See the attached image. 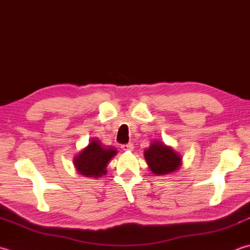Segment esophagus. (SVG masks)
Here are the masks:
<instances>
[{
	"label": "esophagus",
	"mask_w": 250,
	"mask_h": 250,
	"mask_svg": "<svg viewBox=\"0 0 250 250\" xmlns=\"http://www.w3.org/2000/svg\"><path fill=\"white\" fill-rule=\"evenodd\" d=\"M121 148H122V150H125V151H132V150H133V148H134V145L132 144V143H129V144L122 145Z\"/></svg>",
	"instance_id": "34e87169"
}]
</instances>
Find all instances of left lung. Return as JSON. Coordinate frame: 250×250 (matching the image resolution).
<instances>
[{"instance_id":"obj_1","label":"left lung","mask_w":250,"mask_h":250,"mask_svg":"<svg viewBox=\"0 0 250 250\" xmlns=\"http://www.w3.org/2000/svg\"><path fill=\"white\" fill-rule=\"evenodd\" d=\"M146 164L156 175L173 173L182 166V157L172 147L161 141H153L149 147L144 150Z\"/></svg>"}]
</instances>
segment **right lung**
<instances>
[{"label":"right lung","mask_w":250,"mask_h":250,"mask_svg":"<svg viewBox=\"0 0 250 250\" xmlns=\"http://www.w3.org/2000/svg\"><path fill=\"white\" fill-rule=\"evenodd\" d=\"M116 155V148L105 147L101 142L92 139L89 145L73 158V166L83 177L97 179L107 173V165Z\"/></svg>","instance_id":"right-lung-1"}]
</instances>
